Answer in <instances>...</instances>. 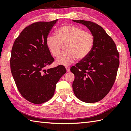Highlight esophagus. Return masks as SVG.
I'll return each mask as SVG.
<instances>
[{
    "instance_id": "esophagus-1",
    "label": "esophagus",
    "mask_w": 131,
    "mask_h": 131,
    "mask_svg": "<svg viewBox=\"0 0 131 131\" xmlns=\"http://www.w3.org/2000/svg\"><path fill=\"white\" fill-rule=\"evenodd\" d=\"M66 71H67V72H69L70 71V67H69V66H66Z\"/></svg>"
}]
</instances>
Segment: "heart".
Wrapping results in <instances>:
<instances>
[{"mask_svg":"<svg viewBox=\"0 0 131 131\" xmlns=\"http://www.w3.org/2000/svg\"><path fill=\"white\" fill-rule=\"evenodd\" d=\"M57 36L49 35L47 38L46 44L51 54L57 57L62 52L63 46L66 52L58 57L56 63L68 66L74 62L77 58L83 60L90 53L94 44V37L91 32L81 27L65 25L56 31Z\"/></svg>","mask_w":131,"mask_h":131,"instance_id":"heart-1","label":"heart"}]
</instances>
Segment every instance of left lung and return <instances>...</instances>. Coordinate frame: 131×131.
<instances>
[{
	"label": "left lung",
	"mask_w": 131,
	"mask_h": 131,
	"mask_svg": "<svg viewBox=\"0 0 131 131\" xmlns=\"http://www.w3.org/2000/svg\"><path fill=\"white\" fill-rule=\"evenodd\" d=\"M73 21L84 25L94 37L90 53L70 69L75 75L74 93L83 102H98L107 95L115 82L119 65V52L112 38L98 24Z\"/></svg>",
	"instance_id": "obj_1"
}]
</instances>
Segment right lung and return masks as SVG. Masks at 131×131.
I'll return each instance as SVG.
<instances>
[{
	"mask_svg": "<svg viewBox=\"0 0 131 131\" xmlns=\"http://www.w3.org/2000/svg\"><path fill=\"white\" fill-rule=\"evenodd\" d=\"M57 20L37 22L26 27L12 48L10 70L17 87L24 99L34 104L52 98L57 83L66 72L63 65L44 69L54 61L46 39Z\"/></svg>",
	"mask_w": 131,
	"mask_h": 131,
	"instance_id": "right-lung-1",
	"label": "right lung"
}]
</instances>
